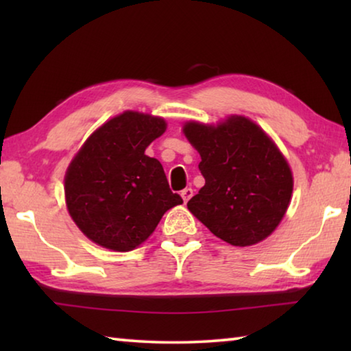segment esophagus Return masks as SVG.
I'll return each mask as SVG.
<instances>
[{
    "label": "esophagus",
    "instance_id": "esophagus-1",
    "mask_svg": "<svg viewBox=\"0 0 351 351\" xmlns=\"http://www.w3.org/2000/svg\"><path fill=\"white\" fill-rule=\"evenodd\" d=\"M181 197H182V199H184V203H187V201L193 197V190L190 189V187L184 189L182 192H181Z\"/></svg>",
    "mask_w": 351,
    "mask_h": 351
}]
</instances>
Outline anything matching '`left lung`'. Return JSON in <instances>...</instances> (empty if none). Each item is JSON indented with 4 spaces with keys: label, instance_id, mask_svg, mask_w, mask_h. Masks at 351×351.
I'll return each instance as SVG.
<instances>
[{
    "label": "left lung",
    "instance_id": "1",
    "mask_svg": "<svg viewBox=\"0 0 351 351\" xmlns=\"http://www.w3.org/2000/svg\"><path fill=\"white\" fill-rule=\"evenodd\" d=\"M182 132L199 153L206 180L189 210L232 246H251L274 232L289 206L293 173L269 136L245 116L218 125L187 122Z\"/></svg>",
    "mask_w": 351,
    "mask_h": 351
}]
</instances>
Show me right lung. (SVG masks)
<instances>
[{"label": "right lung", "mask_w": 351, "mask_h": 351, "mask_svg": "<svg viewBox=\"0 0 351 351\" xmlns=\"http://www.w3.org/2000/svg\"><path fill=\"white\" fill-rule=\"evenodd\" d=\"M167 128L164 119L125 111L97 128L64 176L71 218L91 241L133 251L182 198L169 187L158 159L145 148Z\"/></svg>", "instance_id": "obj_1"}]
</instances>
